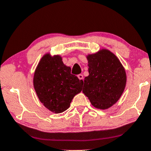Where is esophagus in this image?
<instances>
[{
  "instance_id": "34e87169",
  "label": "esophagus",
  "mask_w": 151,
  "mask_h": 151,
  "mask_svg": "<svg viewBox=\"0 0 151 151\" xmlns=\"http://www.w3.org/2000/svg\"><path fill=\"white\" fill-rule=\"evenodd\" d=\"M77 77H78V78H79V79H80V80H82V81H83V75H82V74H78V75H77Z\"/></svg>"
}]
</instances>
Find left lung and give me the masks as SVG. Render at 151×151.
Segmentation results:
<instances>
[{"mask_svg":"<svg viewBox=\"0 0 151 151\" xmlns=\"http://www.w3.org/2000/svg\"><path fill=\"white\" fill-rule=\"evenodd\" d=\"M89 75L84 78L83 93L96 108L108 109L117 102L127 82L124 68L110 50L102 49L87 56Z\"/></svg>","mask_w":151,"mask_h":151,"instance_id":"1","label":"left lung"}]
</instances>
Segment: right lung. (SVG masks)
I'll return each mask as SVG.
<instances>
[{"instance_id": "1", "label": "right lung", "mask_w": 151, "mask_h": 151, "mask_svg": "<svg viewBox=\"0 0 151 151\" xmlns=\"http://www.w3.org/2000/svg\"><path fill=\"white\" fill-rule=\"evenodd\" d=\"M83 81L71 74L60 55L42 57L34 76V87L43 105L55 113L69 108L74 96L82 90Z\"/></svg>"}]
</instances>
